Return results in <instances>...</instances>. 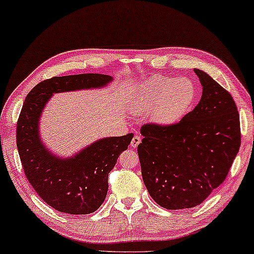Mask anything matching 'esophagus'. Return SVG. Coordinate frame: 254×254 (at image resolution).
<instances>
[{"instance_id":"obj_1","label":"esophagus","mask_w":254,"mask_h":254,"mask_svg":"<svg viewBox=\"0 0 254 254\" xmlns=\"http://www.w3.org/2000/svg\"><path fill=\"white\" fill-rule=\"evenodd\" d=\"M141 143V136H138V135H135V136L131 138V142H130V147L131 148H137V145Z\"/></svg>"}]
</instances>
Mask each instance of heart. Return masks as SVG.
<instances>
[{
  "label": "heart",
  "instance_id": "b5f03b06",
  "mask_svg": "<svg viewBox=\"0 0 254 254\" xmlns=\"http://www.w3.org/2000/svg\"><path fill=\"white\" fill-rule=\"evenodd\" d=\"M196 98V88L187 77L154 76L140 85L131 104L138 113H148L159 127L176 125L190 112Z\"/></svg>",
  "mask_w": 254,
  "mask_h": 254
}]
</instances>
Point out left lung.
<instances>
[{
  "label": "left lung",
  "mask_w": 254,
  "mask_h": 254,
  "mask_svg": "<svg viewBox=\"0 0 254 254\" xmlns=\"http://www.w3.org/2000/svg\"><path fill=\"white\" fill-rule=\"evenodd\" d=\"M202 96L169 127L147 124L137 147L142 178L155 202L170 210L203 202L227 178L241 145L237 106L207 72L194 69Z\"/></svg>",
  "instance_id": "8db88e82"
}]
</instances>
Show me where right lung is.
Listing matches in <instances>:
<instances>
[{
  "label": "right lung",
  "instance_id": "add662e5",
  "mask_svg": "<svg viewBox=\"0 0 254 254\" xmlns=\"http://www.w3.org/2000/svg\"><path fill=\"white\" fill-rule=\"evenodd\" d=\"M112 81V76L102 74L52 77L34 86L23 104L16 140L24 172L38 195L61 213L85 215L98 209L109 190V173L133 134L100 138L71 157L62 158L41 141V113L54 93L99 89Z\"/></svg>",
  "mask_w": 254,
  "mask_h": 254
}]
</instances>
